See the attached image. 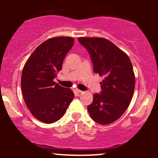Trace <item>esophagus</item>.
I'll return each mask as SVG.
<instances>
[{
    "label": "esophagus",
    "mask_w": 158,
    "mask_h": 158,
    "mask_svg": "<svg viewBox=\"0 0 158 158\" xmlns=\"http://www.w3.org/2000/svg\"><path fill=\"white\" fill-rule=\"evenodd\" d=\"M75 92H76V93H77V94H81L83 91H82V90H81L77 89V90H75Z\"/></svg>",
    "instance_id": "1"
}]
</instances>
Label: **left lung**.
Returning a JSON list of instances; mask_svg holds the SVG:
<instances>
[{
  "instance_id": "obj_1",
  "label": "left lung",
  "mask_w": 158,
  "mask_h": 158,
  "mask_svg": "<svg viewBox=\"0 0 158 158\" xmlns=\"http://www.w3.org/2000/svg\"><path fill=\"white\" fill-rule=\"evenodd\" d=\"M87 49L94 72L104 77L102 91L94 94L88 106L90 117L100 125L118 119L129 106L135 86V77L129 57L110 41L103 38L78 39Z\"/></svg>"
}]
</instances>
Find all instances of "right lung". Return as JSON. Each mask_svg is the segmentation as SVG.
I'll return each instance as SVG.
<instances>
[{"label":"right lung","instance_id":"obj_1","mask_svg":"<svg viewBox=\"0 0 158 158\" xmlns=\"http://www.w3.org/2000/svg\"><path fill=\"white\" fill-rule=\"evenodd\" d=\"M73 43L71 37L49 39L34 50L23 68L21 81L24 102L32 115L47 124L60 119L73 99L70 88L53 81Z\"/></svg>","mask_w":158,"mask_h":158}]
</instances>
